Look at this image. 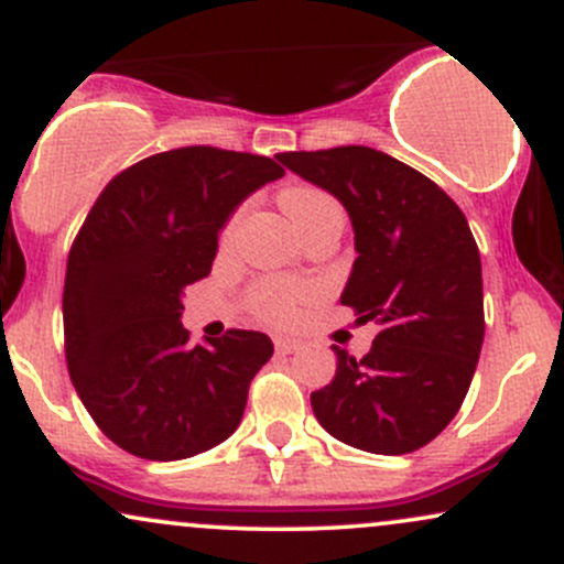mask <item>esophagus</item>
Returning <instances> with one entry per match:
<instances>
[{
    "mask_svg": "<svg viewBox=\"0 0 564 564\" xmlns=\"http://www.w3.org/2000/svg\"><path fill=\"white\" fill-rule=\"evenodd\" d=\"M302 347V339H296V336H275V349L281 355H294L300 352Z\"/></svg>",
    "mask_w": 564,
    "mask_h": 564,
    "instance_id": "1",
    "label": "esophagus"
}]
</instances>
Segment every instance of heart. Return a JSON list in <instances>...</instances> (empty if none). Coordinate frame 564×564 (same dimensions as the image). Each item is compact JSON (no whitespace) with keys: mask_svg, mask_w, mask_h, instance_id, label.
<instances>
[{"mask_svg":"<svg viewBox=\"0 0 564 564\" xmlns=\"http://www.w3.org/2000/svg\"><path fill=\"white\" fill-rule=\"evenodd\" d=\"M336 200L328 196L326 191L321 187H291V191L283 193V206L291 217L296 219V225H302L304 219H310L315 212L326 209V206H334ZM238 225V215L225 225L223 230V241L228 243L236 232ZM302 289L294 286V283L286 281H264L260 286L251 289L249 294V304H251V313L257 318L268 321V323H291L296 315V304L302 300Z\"/></svg>","mask_w":564,"mask_h":564,"instance_id":"1","label":"heart"}]
</instances>
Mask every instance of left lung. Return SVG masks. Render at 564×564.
<instances>
[{"mask_svg": "<svg viewBox=\"0 0 564 564\" xmlns=\"http://www.w3.org/2000/svg\"><path fill=\"white\" fill-rule=\"evenodd\" d=\"M278 161L347 209L358 260L341 304L379 326L360 360L332 347L336 377L310 394L315 419L352 448L419 451L456 416L480 360L482 264L467 217L430 177L373 148Z\"/></svg>", "mask_w": 564, "mask_h": 564, "instance_id": "1", "label": "left lung"}]
</instances>
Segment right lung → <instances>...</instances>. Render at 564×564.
<instances>
[{
	"label": "right lung",
	"instance_id": "obj_1",
	"mask_svg": "<svg viewBox=\"0 0 564 564\" xmlns=\"http://www.w3.org/2000/svg\"><path fill=\"white\" fill-rule=\"evenodd\" d=\"M283 177L268 156L191 145L116 174L68 254V373L102 435L151 462L228 440L273 355L260 332L191 345L183 291L212 273L219 230L243 198Z\"/></svg>",
	"mask_w": 564,
	"mask_h": 564
}]
</instances>
